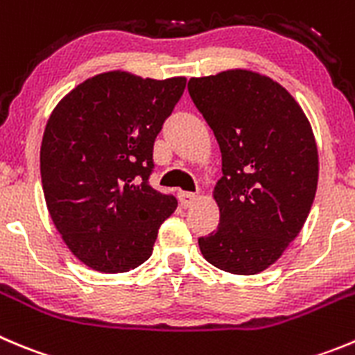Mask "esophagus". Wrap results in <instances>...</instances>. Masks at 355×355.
<instances>
[{"label":"esophagus","mask_w":355,"mask_h":355,"mask_svg":"<svg viewBox=\"0 0 355 355\" xmlns=\"http://www.w3.org/2000/svg\"><path fill=\"white\" fill-rule=\"evenodd\" d=\"M180 205L184 208H189V207H193L194 203H196L198 196L194 193H180Z\"/></svg>","instance_id":"esophagus-1"}]
</instances>
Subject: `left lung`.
Here are the masks:
<instances>
[{
	"instance_id": "obj_1",
	"label": "left lung",
	"mask_w": 355,
	"mask_h": 355,
	"mask_svg": "<svg viewBox=\"0 0 355 355\" xmlns=\"http://www.w3.org/2000/svg\"><path fill=\"white\" fill-rule=\"evenodd\" d=\"M187 89L223 154L214 189L220 220L198 240L200 250L218 270L256 275L310 214L319 180L312 125L282 85L248 69L191 78Z\"/></svg>"
}]
</instances>
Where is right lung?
I'll use <instances>...</instances> for the list:
<instances>
[{
    "instance_id": "add662e5",
    "label": "right lung",
    "mask_w": 355,
    "mask_h": 355,
    "mask_svg": "<svg viewBox=\"0 0 355 355\" xmlns=\"http://www.w3.org/2000/svg\"><path fill=\"white\" fill-rule=\"evenodd\" d=\"M185 82L101 73L66 94L49 117L40 148L45 203L85 266L124 273L152 256L159 227L178 205L148 184L152 152Z\"/></svg>"
}]
</instances>
